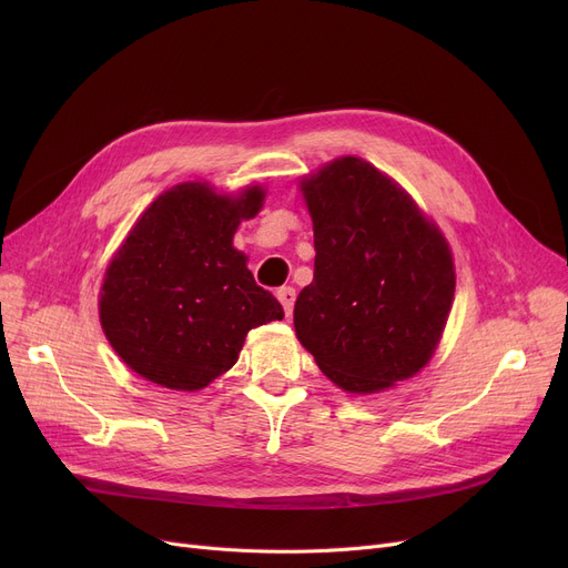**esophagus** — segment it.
Segmentation results:
<instances>
[{
  "label": "esophagus",
  "mask_w": 568,
  "mask_h": 568,
  "mask_svg": "<svg viewBox=\"0 0 568 568\" xmlns=\"http://www.w3.org/2000/svg\"><path fill=\"white\" fill-rule=\"evenodd\" d=\"M276 296H278V302H281L285 315L290 317V315H292V308H294V300H296L294 287H281V290L276 292Z\"/></svg>",
  "instance_id": "1"
}]
</instances>
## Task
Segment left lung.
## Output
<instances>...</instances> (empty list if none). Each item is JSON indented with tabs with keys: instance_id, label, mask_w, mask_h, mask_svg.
<instances>
[{
	"instance_id": "8db88e82",
	"label": "left lung",
	"mask_w": 568,
	"mask_h": 568,
	"mask_svg": "<svg viewBox=\"0 0 568 568\" xmlns=\"http://www.w3.org/2000/svg\"><path fill=\"white\" fill-rule=\"evenodd\" d=\"M315 274L294 304V332L349 394L419 373L449 317L456 272L439 227L375 165L343 156L306 176Z\"/></svg>"
}]
</instances>
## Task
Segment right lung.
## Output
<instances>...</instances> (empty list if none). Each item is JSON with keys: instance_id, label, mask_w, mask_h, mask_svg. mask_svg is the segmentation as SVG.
Wrapping results in <instances>:
<instances>
[{"instance_id": "add662e5", "label": "right lung", "mask_w": 568, "mask_h": 568, "mask_svg": "<svg viewBox=\"0 0 568 568\" xmlns=\"http://www.w3.org/2000/svg\"><path fill=\"white\" fill-rule=\"evenodd\" d=\"M262 200L260 186L221 195L186 182L144 209L108 264L99 300L105 338L140 377L197 392L236 364L251 329L283 320L232 246Z\"/></svg>"}]
</instances>
